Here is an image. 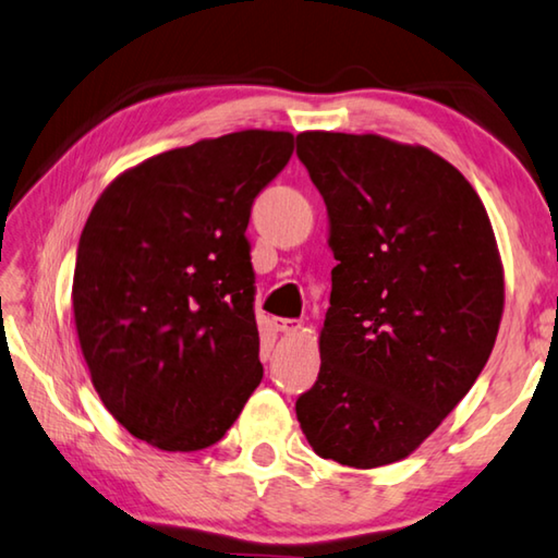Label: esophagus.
<instances>
[{"label":"esophagus","mask_w":558,"mask_h":558,"mask_svg":"<svg viewBox=\"0 0 558 558\" xmlns=\"http://www.w3.org/2000/svg\"><path fill=\"white\" fill-rule=\"evenodd\" d=\"M301 320H296V318H274V328L279 330V333H299L301 330Z\"/></svg>","instance_id":"34e87169"}]
</instances>
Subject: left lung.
<instances>
[{"label": "left lung", "instance_id": "left-lung-1", "mask_svg": "<svg viewBox=\"0 0 558 558\" xmlns=\"http://www.w3.org/2000/svg\"><path fill=\"white\" fill-rule=\"evenodd\" d=\"M328 210L330 308L320 373L296 416L320 458L379 468L414 453L493 353L505 271L465 175L422 144L301 132Z\"/></svg>", "mask_w": 558, "mask_h": 558}]
</instances>
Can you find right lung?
Here are the masks:
<instances>
[{"mask_svg": "<svg viewBox=\"0 0 558 558\" xmlns=\"http://www.w3.org/2000/svg\"><path fill=\"white\" fill-rule=\"evenodd\" d=\"M294 134L242 130L144 159L100 193L73 274L95 392L132 436L171 453L220 441L262 383L244 238Z\"/></svg>", "mask_w": 558, "mask_h": 558, "instance_id": "right-lung-1", "label": "right lung"}]
</instances>
